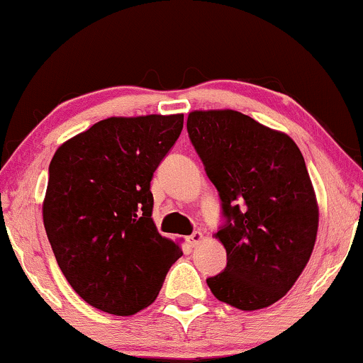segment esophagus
I'll use <instances>...</instances> for the list:
<instances>
[{"mask_svg": "<svg viewBox=\"0 0 363 363\" xmlns=\"http://www.w3.org/2000/svg\"><path fill=\"white\" fill-rule=\"evenodd\" d=\"M186 240H187V244L191 245V247H194V245H198L203 240V234H201V232H193V234L187 237Z\"/></svg>", "mask_w": 363, "mask_h": 363, "instance_id": "esophagus-1", "label": "esophagus"}]
</instances>
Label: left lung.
<instances>
[{
	"label": "left lung",
	"instance_id": "8db88e82",
	"mask_svg": "<svg viewBox=\"0 0 363 363\" xmlns=\"http://www.w3.org/2000/svg\"><path fill=\"white\" fill-rule=\"evenodd\" d=\"M187 133L225 216L215 237L227 266L208 286L235 309L269 307L301 277L318 237L319 206L301 150L232 109L189 112Z\"/></svg>",
	"mask_w": 363,
	"mask_h": 363
}]
</instances>
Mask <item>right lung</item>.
Wrapping results in <instances>:
<instances>
[{
    "instance_id": "1",
    "label": "right lung",
    "mask_w": 363,
    "mask_h": 363,
    "mask_svg": "<svg viewBox=\"0 0 363 363\" xmlns=\"http://www.w3.org/2000/svg\"><path fill=\"white\" fill-rule=\"evenodd\" d=\"M182 124L184 114L107 118L54 153L45 234L65 278L95 309L131 315L148 307L182 256L158 234L150 191Z\"/></svg>"
}]
</instances>
